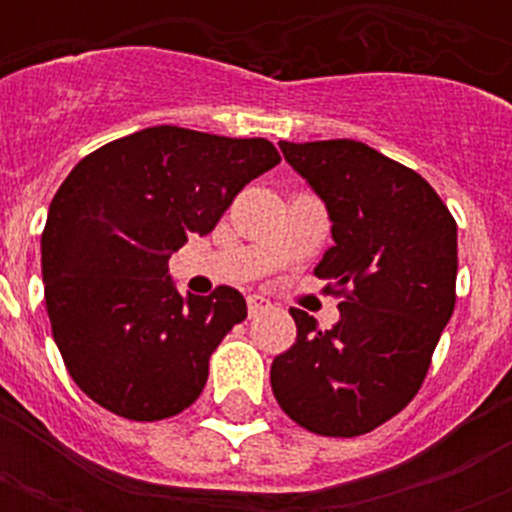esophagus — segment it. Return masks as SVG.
<instances>
[{
    "instance_id": "1",
    "label": "esophagus",
    "mask_w": 512,
    "mask_h": 512,
    "mask_svg": "<svg viewBox=\"0 0 512 512\" xmlns=\"http://www.w3.org/2000/svg\"><path fill=\"white\" fill-rule=\"evenodd\" d=\"M247 308H249V316H260V313H268L273 308L271 300L263 295H249L247 297Z\"/></svg>"
}]
</instances>
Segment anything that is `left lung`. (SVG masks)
<instances>
[{"label":"left lung","instance_id":"obj_1","mask_svg":"<svg viewBox=\"0 0 512 512\" xmlns=\"http://www.w3.org/2000/svg\"><path fill=\"white\" fill-rule=\"evenodd\" d=\"M279 148L327 207L335 247L313 273L345 303L327 332L289 311L297 340L273 358V396L311 433L361 436L401 412L428 374L454 311L457 223L428 180L364 143Z\"/></svg>","mask_w":512,"mask_h":512}]
</instances>
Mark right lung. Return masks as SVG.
<instances>
[{
    "label": "right lung",
    "instance_id": "1",
    "mask_svg": "<svg viewBox=\"0 0 512 512\" xmlns=\"http://www.w3.org/2000/svg\"><path fill=\"white\" fill-rule=\"evenodd\" d=\"M281 162L263 138L148 127L68 172L42 233L44 305L68 374L103 409L154 422L204 390L247 300L177 292L170 255L207 236L236 193Z\"/></svg>",
    "mask_w": 512,
    "mask_h": 512
}]
</instances>
